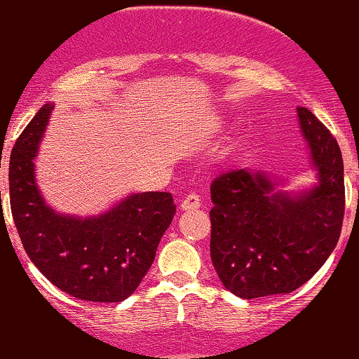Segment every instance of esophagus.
Instances as JSON below:
<instances>
[{
	"label": "esophagus",
	"instance_id": "obj_1",
	"mask_svg": "<svg viewBox=\"0 0 359 359\" xmlns=\"http://www.w3.org/2000/svg\"><path fill=\"white\" fill-rule=\"evenodd\" d=\"M201 205V199L197 194L191 192L189 196H185L182 199V203H180V208L184 209V211H192V209H197Z\"/></svg>",
	"mask_w": 359,
	"mask_h": 359
}]
</instances>
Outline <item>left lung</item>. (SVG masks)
Wrapping results in <instances>:
<instances>
[{"mask_svg":"<svg viewBox=\"0 0 359 359\" xmlns=\"http://www.w3.org/2000/svg\"><path fill=\"white\" fill-rule=\"evenodd\" d=\"M319 184L288 196L262 172L238 168L211 184V259L222 285L241 299L290 294L336 248L344 217V165L331 131L297 108Z\"/></svg>","mask_w":359,"mask_h":359,"instance_id":"8db88e82","label":"left lung"}]
</instances>
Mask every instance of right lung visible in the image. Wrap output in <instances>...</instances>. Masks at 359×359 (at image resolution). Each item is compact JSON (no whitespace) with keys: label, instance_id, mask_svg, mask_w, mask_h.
Masks as SVG:
<instances>
[{"label":"right lung","instance_id":"add662e5","mask_svg":"<svg viewBox=\"0 0 359 359\" xmlns=\"http://www.w3.org/2000/svg\"><path fill=\"white\" fill-rule=\"evenodd\" d=\"M52 109L53 104L40 108L11 150L8 179L16 231L34 265L65 294L90 302H121L154 263L156 246L174 219V197L133 194L88 219L52 211L36 189L34 172Z\"/></svg>","mask_w":359,"mask_h":359}]
</instances>
